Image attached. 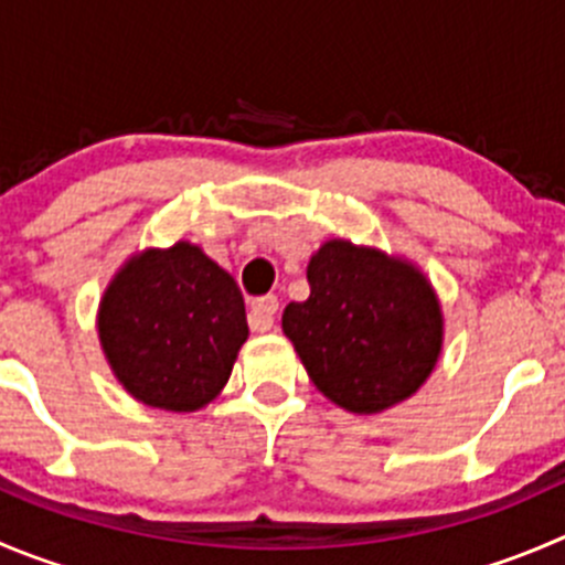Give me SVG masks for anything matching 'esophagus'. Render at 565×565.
<instances>
[{"mask_svg": "<svg viewBox=\"0 0 565 565\" xmlns=\"http://www.w3.org/2000/svg\"><path fill=\"white\" fill-rule=\"evenodd\" d=\"M277 310H279V302H277V297H260V299H255V302H252V308H249V327L255 332H268V330H274V316H277Z\"/></svg>", "mask_w": 565, "mask_h": 565, "instance_id": "34e87169", "label": "esophagus"}]
</instances>
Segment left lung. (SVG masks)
Wrapping results in <instances>:
<instances>
[{
    "instance_id": "left-lung-1",
    "label": "left lung",
    "mask_w": 565,
    "mask_h": 565,
    "mask_svg": "<svg viewBox=\"0 0 565 565\" xmlns=\"http://www.w3.org/2000/svg\"><path fill=\"white\" fill-rule=\"evenodd\" d=\"M308 282L282 332L332 405L374 416L427 383L444 349V308L416 263L330 238L310 257Z\"/></svg>"
}]
</instances>
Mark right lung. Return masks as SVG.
Wrapping results in <instances>:
<instances>
[{
  "label": "right lung",
  "mask_w": 565,
  "mask_h": 565,
  "mask_svg": "<svg viewBox=\"0 0 565 565\" xmlns=\"http://www.w3.org/2000/svg\"><path fill=\"white\" fill-rule=\"evenodd\" d=\"M96 332L121 388L149 407L211 405L249 338L235 279L191 241L136 252L102 294Z\"/></svg>",
  "instance_id": "add662e5"
}]
</instances>
